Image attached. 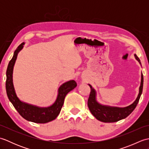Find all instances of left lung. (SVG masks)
<instances>
[{
    "label": "left lung",
    "mask_w": 149,
    "mask_h": 149,
    "mask_svg": "<svg viewBox=\"0 0 149 149\" xmlns=\"http://www.w3.org/2000/svg\"><path fill=\"white\" fill-rule=\"evenodd\" d=\"M135 58L136 59L138 62L141 64L140 60L138 57L134 54ZM90 87V94L88 100V106L91 114L95 117V118L103 122H115L119 120L123 119L128 116L133 111L135 107H136L137 104L140 100L141 95L143 91V76L141 73V84L139 90V94L138 97L134 102L131 104L130 106L125 107H111L107 106H104L100 104L96 100V91L92 86L89 84Z\"/></svg>",
    "instance_id": "1"
}]
</instances>
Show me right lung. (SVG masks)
<instances>
[{"label":"right lung","mask_w":149,"mask_h":149,"mask_svg":"<svg viewBox=\"0 0 149 149\" xmlns=\"http://www.w3.org/2000/svg\"><path fill=\"white\" fill-rule=\"evenodd\" d=\"M24 45V43H22L17 47L14 52L13 56L8 64L6 71V93L9 101L24 119L38 123L49 122L56 119L58 116L64 103L66 94L77 86V83L75 81L71 80L63 84L58 89V95L56 102L49 107H40L22 102L15 93L13 83V70L18 53L23 48Z\"/></svg>","instance_id":"right-lung-1"}]
</instances>
